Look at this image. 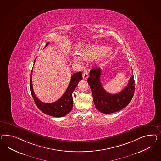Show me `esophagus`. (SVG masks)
I'll use <instances>...</instances> for the list:
<instances>
[{
    "label": "esophagus",
    "instance_id": "1",
    "mask_svg": "<svg viewBox=\"0 0 161 161\" xmlns=\"http://www.w3.org/2000/svg\"><path fill=\"white\" fill-rule=\"evenodd\" d=\"M89 76V74H88V71L87 70L84 71L83 73V79L84 80H87L88 77Z\"/></svg>",
    "mask_w": 161,
    "mask_h": 161
}]
</instances>
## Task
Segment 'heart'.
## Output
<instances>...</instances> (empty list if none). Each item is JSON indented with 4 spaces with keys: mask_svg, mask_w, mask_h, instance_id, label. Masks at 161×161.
<instances>
[{
    "mask_svg": "<svg viewBox=\"0 0 161 161\" xmlns=\"http://www.w3.org/2000/svg\"><path fill=\"white\" fill-rule=\"evenodd\" d=\"M113 53L110 47H104L100 44H89L84 46L78 50V54L85 60L95 59L98 63L104 61ZM72 59L77 63H80L81 58L77 54H73Z\"/></svg>",
    "mask_w": 161,
    "mask_h": 161,
    "instance_id": "b5f03b06",
    "label": "heart"
}]
</instances>
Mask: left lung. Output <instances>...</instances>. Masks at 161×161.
<instances>
[{"instance_id": "left-lung-1", "label": "left lung", "mask_w": 161, "mask_h": 161, "mask_svg": "<svg viewBox=\"0 0 161 161\" xmlns=\"http://www.w3.org/2000/svg\"><path fill=\"white\" fill-rule=\"evenodd\" d=\"M101 70L93 68L87 81L92 90L96 109L104 114L113 113L125 107L130 103L135 92V81L132 75L125 88L115 94L106 92L100 81Z\"/></svg>"}]
</instances>
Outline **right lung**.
I'll list each match as a JSON object with an SVG mask.
<instances>
[{
    "mask_svg": "<svg viewBox=\"0 0 161 161\" xmlns=\"http://www.w3.org/2000/svg\"><path fill=\"white\" fill-rule=\"evenodd\" d=\"M49 42H48L46 44L44 48L47 46ZM35 60L34 61V64H35ZM32 73H33V69H31V73L30 88H31V92L32 97L38 108L40 109L45 114H47L50 116H52L54 117H64L67 114L69 113L73 108V105L72 94L74 92V90L77 87V86L78 85V82L82 80L83 79L81 72L80 71L72 75L69 86L67 87L64 94L59 100L52 103H43L39 100L38 98L35 95V92H33L32 80H31Z\"/></svg>",
    "mask_w": 161,
    "mask_h": 161,
    "instance_id": "right-lung-1",
    "label": "right lung"
}]
</instances>
